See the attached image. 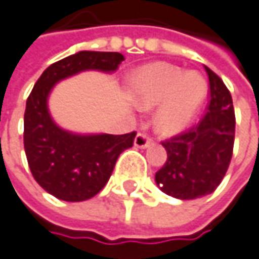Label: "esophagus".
Masks as SVG:
<instances>
[{"label":"esophagus","instance_id":"esophagus-1","mask_svg":"<svg viewBox=\"0 0 259 259\" xmlns=\"http://www.w3.org/2000/svg\"><path fill=\"white\" fill-rule=\"evenodd\" d=\"M150 143H152V139L147 137L146 134H137V137L134 140V146L139 147V149H146V147H149Z\"/></svg>","mask_w":259,"mask_h":259}]
</instances>
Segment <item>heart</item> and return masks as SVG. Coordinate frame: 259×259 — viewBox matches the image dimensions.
Instances as JSON below:
<instances>
[{
    "instance_id": "1",
    "label": "heart",
    "mask_w": 259,
    "mask_h": 259,
    "mask_svg": "<svg viewBox=\"0 0 259 259\" xmlns=\"http://www.w3.org/2000/svg\"><path fill=\"white\" fill-rule=\"evenodd\" d=\"M130 88L139 109L152 110L159 106L155 122L163 134L183 131L197 115L208 93V83L200 73L165 63L139 69Z\"/></svg>"
}]
</instances>
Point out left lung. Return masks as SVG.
Masks as SVG:
<instances>
[{"instance_id":"8db88e82","label":"left lung","mask_w":259,"mask_h":259,"mask_svg":"<svg viewBox=\"0 0 259 259\" xmlns=\"http://www.w3.org/2000/svg\"><path fill=\"white\" fill-rule=\"evenodd\" d=\"M211 100L205 116L189 131L162 143L168 159L155 176L157 187L189 200L211 194L226 176L234 144V109L230 91L209 67Z\"/></svg>"}]
</instances>
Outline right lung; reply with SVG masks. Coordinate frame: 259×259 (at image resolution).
<instances>
[{"label":"right lung","mask_w":259,"mask_h":259,"mask_svg":"<svg viewBox=\"0 0 259 259\" xmlns=\"http://www.w3.org/2000/svg\"><path fill=\"white\" fill-rule=\"evenodd\" d=\"M122 60L120 53H75L48 66L29 94L23 133L29 168L36 183L60 200L82 202L99 193L120 153L133 147L136 133L112 136L63 130L50 115V93L56 83L79 72L112 73Z\"/></svg>","instance_id":"obj_1"}]
</instances>
